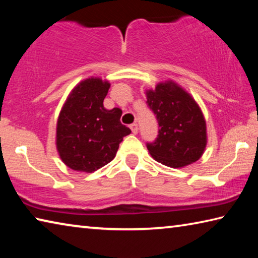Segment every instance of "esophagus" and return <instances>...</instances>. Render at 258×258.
I'll return each mask as SVG.
<instances>
[{"label":"esophagus","instance_id":"obj_1","mask_svg":"<svg viewBox=\"0 0 258 258\" xmlns=\"http://www.w3.org/2000/svg\"><path fill=\"white\" fill-rule=\"evenodd\" d=\"M131 130H132V133L133 134H137L139 132V127H138V124L137 123H133L132 125L130 126Z\"/></svg>","mask_w":258,"mask_h":258}]
</instances>
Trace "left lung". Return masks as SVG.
I'll use <instances>...</instances> for the list:
<instances>
[{
    "label": "left lung",
    "mask_w": 258,
    "mask_h": 258,
    "mask_svg": "<svg viewBox=\"0 0 258 258\" xmlns=\"http://www.w3.org/2000/svg\"><path fill=\"white\" fill-rule=\"evenodd\" d=\"M147 103L157 117L158 137L147 143L152 158L172 168L197 161L207 146V127L199 104L174 81L147 90Z\"/></svg>",
    "instance_id": "1"
}]
</instances>
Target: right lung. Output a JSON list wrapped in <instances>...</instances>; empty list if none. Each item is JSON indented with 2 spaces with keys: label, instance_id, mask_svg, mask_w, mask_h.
<instances>
[{
  "label": "right lung",
  "instance_id": "right-lung-1",
  "mask_svg": "<svg viewBox=\"0 0 258 258\" xmlns=\"http://www.w3.org/2000/svg\"><path fill=\"white\" fill-rule=\"evenodd\" d=\"M110 83L89 77L74 87L56 121L55 146L60 159L77 172L92 173L115 158L131 133L120 123L121 110L103 107Z\"/></svg>",
  "mask_w": 258,
  "mask_h": 258
}]
</instances>
